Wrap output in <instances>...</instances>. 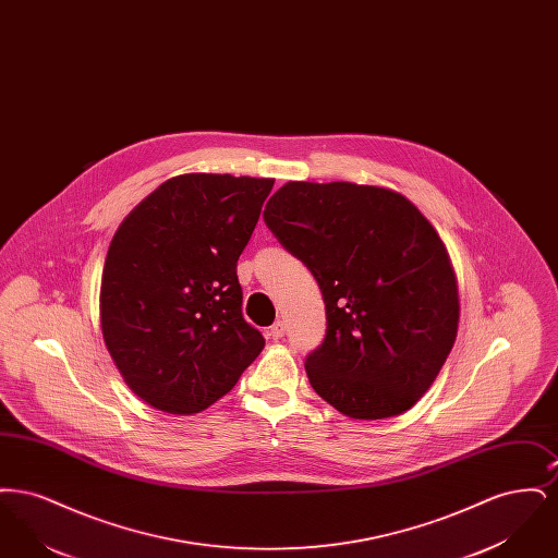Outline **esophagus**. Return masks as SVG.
Instances as JSON below:
<instances>
[{
	"instance_id": "obj_1",
	"label": "esophagus",
	"mask_w": 558,
	"mask_h": 558,
	"mask_svg": "<svg viewBox=\"0 0 558 558\" xmlns=\"http://www.w3.org/2000/svg\"><path fill=\"white\" fill-rule=\"evenodd\" d=\"M284 332H287V324H284V319H278L274 326H269L267 337H269L271 341H278V339L284 337Z\"/></svg>"
}]
</instances>
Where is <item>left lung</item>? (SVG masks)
I'll use <instances>...</instances> for the list:
<instances>
[{"label":"left lung","mask_w":558,"mask_h":558,"mask_svg":"<svg viewBox=\"0 0 558 558\" xmlns=\"http://www.w3.org/2000/svg\"><path fill=\"white\" fill-rule=\"evenodd\" d=\"M264 219L326 303V337L305 360L314 391L360 421L410 410L446 364L460 318L446 244L425 215L387 187L289 182Z\"/></svg>","instance_id":"left-lung-1"}]
</instances>
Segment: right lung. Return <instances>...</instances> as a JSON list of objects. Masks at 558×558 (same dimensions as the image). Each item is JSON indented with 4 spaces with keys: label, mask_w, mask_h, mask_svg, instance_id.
<instances>
[{
    "label": "right lung",
    "mask_w": 558,
    "mask_h": 558,
    "mask_svg": "<svg viewBox=\"0 0 558 558\" xmlns=\"http://www.w3.org/2000/svg\"><path fill=\"white\" fill-rule=\"evenodd\" d=\"M274 180L186 173L133 209L108 246L100 324L133 393L169 414L223 398L266 339L242 318L236 264Z\"/></svg>",
    "instance_id": "add662e5"
}]
</instances>
